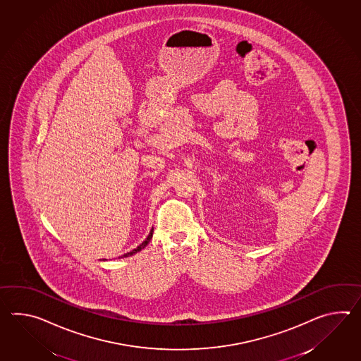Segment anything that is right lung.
Instances as JSON below:
<instances>
[{
	"mask_svg": "<svg viewBox=\"0 0 361 361\" xmlns=\"http://www.w3.org/2000/svg\"><path fill=\"white\" fill-rule=\"evenodd\" d=\"M152 232H154V229H152V231H150V233H149V235H147V238H146V240H145L144 242H142V243L140 245V246H137L136 249L132 250L130 252H127V254H124V255H123V257H132V255H135V254H137V252H140L141 250L145 249V247L147 246V243H149V242H150V240H152Z\"/></svg>",
	"mask_w": 361,
	"mask_h": 361,
	"instance_id": "add662e5",
	"label": "right lung"
}]
</instances>
